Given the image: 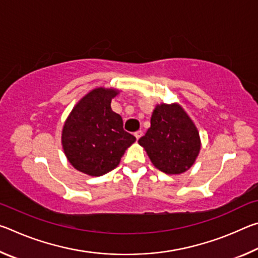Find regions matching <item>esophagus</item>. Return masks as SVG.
<instances>
[{"mask_svg": "<svg viewBox=\"0 0 258 258\" xmlns=\"http://www.w3.org/2000/svg\"><path fill=\"white\" fill-rule=\"evenodd\" d=\"M142 135H143V132H142V131H137V132L134 133V137L137 138V140H139L140 138H141Z\"/></svg>", "mask_w": 258, "mask_h": 258, "instance_id": "obj_1", "label": "esophagus"}]
</instances>
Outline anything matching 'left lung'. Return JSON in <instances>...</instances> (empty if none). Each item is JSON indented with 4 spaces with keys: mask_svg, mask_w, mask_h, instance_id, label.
I'll return each instance as SVG.
<instances>
[{
    "mask_svg": "<svg viewBox=\"0 0 258 258\" xmlns=\"http://www.w3.org/2000/svg\"><path fill=\"white\" fill-rule=\"evenodd\" d=\"M156 168L169 175L186 172L200 152L197 126L178 103L156 104L150 127L139 140Z\"/></svg>",
    "mask_w": 258,
    "mask_h": 258,
    "instance_id": "obj_1",
    "label": "left lung"
}]
</instances>
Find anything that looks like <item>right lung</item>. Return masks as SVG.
Returning a JSON list of instances; mask_svg holds the SVG:
<instances>
[{"instance_id": "add662e5", "label": "right lung", "mask_w": 258, "mask_h": 258, "mask_svg": "<svg viewBox=\"0 0 258 258\" xmlns=\"http://www.w3.org/2000/svg\"><path fill=\"white\" fill-rule=\"evenodd\" d=\"M119 90L97 87L78 101L64 121L61 143L77 171L101 176L119 165L125 150L135 142L125 132L120 115L112 111L111 100Z\"/></svg>"}]
</instances>
